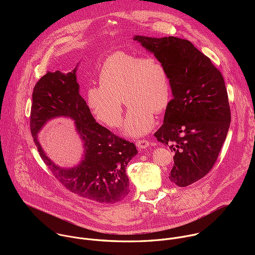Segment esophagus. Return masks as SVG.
Wrapping results in <instances>:
<instances>
[{
  "label": "esophagus",
  "instance_id": "1",
  "mask_svg": "<svg viewBox=\"0 0 255 255\" xmlns=\"http://www.w3.org/2000/svg\"><path fill=\"white\" fill-rule=\"evenodd\" d=\"M150 142L145 140V139H142V140H139L136 142V146L138 149H145V148H148L150 146Z\"/></svg>",
  "mask_w": 255,
  "mask_h": 255
}]
</instances>
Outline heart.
Instances as JSON below:
<instances>
[{
	"instance_id": "1",
	"label": "heart",
	"mask_w": 255,
	"mask_h": 255,
	"mask_svg": "<svg viewBox=\"0 0 255 255\" xmlns=\"http://www.w3.org/2000/svg\"><path fill=\"white\" fill-rule=\"evenodd\" d=\"M100 86L87 92V104L95 117L109 127L121 123L123 101L130 107L122 133L139 137L154 125V114L164 111L170 100V81L163 63L152 56L141 57L118 51L104 62Z\"/></svg>"
}]
</instances>
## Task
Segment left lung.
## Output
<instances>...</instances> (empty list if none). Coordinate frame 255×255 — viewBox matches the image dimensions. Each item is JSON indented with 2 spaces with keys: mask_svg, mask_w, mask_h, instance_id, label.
<instances>
[{
  "mask_svg": "<svg viewBox=\"0 0 255 255\" xmlns=\"http://www.w3.org/2000/svg\"><path fill=\"white\" fill-rule=\"evenodd\" d=\"M133 40L167 69L172 100L154 136L174 151L169 179L178 187L190 186L211 170L229 130L224 79L210 58L187 39L135 35Z\"/></svg>",
  "mask_w": 255,
  "mask_h": 255,
  "instance_id": "1",
  "label": "left lung"
}]
</instances>
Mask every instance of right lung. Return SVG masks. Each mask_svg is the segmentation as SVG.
<instances>
[{
    "label": "right lung",
    "mask_w": 255,
    "mask_h": 255,
    "mask_svg": "<svg viewBox=\"0 0 255 255\" xmlns=\"http://www.w3.org/2000/svg\"><path fill=\"white\" fill-rule=\"evenodd\" d=\"M77 67L67 74L48 71L35 85L32 94L30 129L39 154L53 175L70 192L99 203H116L128 195V162L137 154L133 142L114 135L94 119L80 95ZM74 121L83 142L84 154L79 165L62 168L43 150L38 133L54 118Z\"/></svg>",
    "instance_id": "right-lung-1"
}]
</instances>
